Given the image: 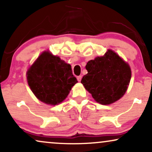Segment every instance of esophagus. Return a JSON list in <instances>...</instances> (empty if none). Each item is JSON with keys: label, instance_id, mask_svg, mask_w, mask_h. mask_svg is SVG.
I'll list each match as a JSON object with an SVG mask.
<instances>
[{"label": "esophagus", "instance_id": "esophagus-1", "mask_svg": "<svg viewBox=\"0 0 152 152\" xmlns=\"http://www.w3.org/2000/svg\"><path fill=\"white\" fill-rule=\"evenodd\" d=\"M82 75H80V76H77V80L79 81V82H80L81 80H82Z\"/></svg>", "mask_w": 152, "mask_h": 152}]
</instances>
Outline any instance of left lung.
Returning <instances> with one entry per match:
<instances>
[{"label": "left lung", "mask_w": 152, "mask_h": 152, "mask_svg": "<svg viewBox=\"0 0 152 152\" xmlns=\"http://www.w3.org/2000/svg\"><path fill=\"white\" fill-rule=\"evenodd\" d=\"M88 71L81 83L97 102L110 104L123 96L129 84V66L113 51L109 50L103 57L87 63Z\"/></svg>", "instance_id": "8db88e82"}]
</instances>
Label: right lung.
<instances>
[{"label":"right lung","instance_id":"1","mask_svg":"<svg viewBox=\"0 0 152 152\" xmlns=\"http://www.w3.org/2000/svg\"><path fill=\"white\" fill-rule=\"evenodd\" d=\"M27 75L28 84L35 96L51 105L64 100L77 82L71 66L48 52L39 56Z\"/></svg>","mask_w":152,"mask_h":152}]
</instances>
